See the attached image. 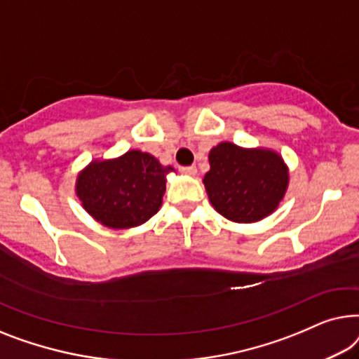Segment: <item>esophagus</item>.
I'll return each mask as SVG.
<instances>
[{"mask_svg": "<svg viewBox=\"0 0 359 359\" xmlns=\"http://www.w3.org/2000/svg\"><path fill=\"white\" fill-rule=\"evenodd\" d=\"M180 170L187 175H195L196 174V168L195 165H185V168H180Z\"/></svg>", "mask_w": 359, "mask_h": 359, "instance_id": "34e87169", "label": "esophagus"}]
</instances>
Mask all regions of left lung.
<instances>
[{"mask_svg":"<svg viewBox=\"0 0 359 359\" xmlns=\"http://www.w3.org/2000/svg\"><path fill=\"white\" fill-rule=\"evenodd\" d=\"M203 184L219 215L234 223H255L273 213L285 196L287 168L275 151L219 143L210 151Z\"/></svg>","mask_w":359,"mask_h":359,"instance_id":"1","label":"left lung"}]
</instances>
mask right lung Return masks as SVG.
Instances as JSON below:
<instances>
[{"label":"right lung","instance_id":"right-lung-1","mask_svg":"<svg viewBox=\"0 0 359 359\" xmlns=\"http://www.w3.org/2000/svg\"><path fill=\"white\" fill-rule=\"evenodd\" d=\"M170 170L149 153L133 149L117 159L93 161L78 175L76 195L100 224L135 228L159 211Z\"/></svg>","mask_w":359,"mask_h":359}]
</instances>
